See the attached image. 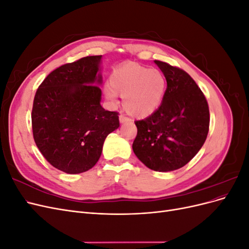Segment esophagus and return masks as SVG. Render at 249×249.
<instances>
[{"instance_id": "34e87169", "label": "esophagus", "mask_w": 249, "mask_h": 249, "mask_svg": "<svg viewBox=\"0 0 249 249\" xmlns=\"http://www.w3.org/2000/svg\"><path fill=\"white\" fill-rule=\"evenodd\" d=\"M119 122H120V124H127V123H131V119L122 114V115H119Z\"/></svg>"}]
</instances>
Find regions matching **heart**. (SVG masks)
Returning <instances> with one entry per match:
<instances>
[{
  "instance_id": "1",
  "label": "heart",
  "mask_w": 249,
  "mask_h": 249,
  "mask_svg": "<svg viewBox=\"0 0 249 249\" xmlns=\"http://www.w3.org/2000/svg\"><path fill=\"white\" fill-rule=\"evenodd\" d=\"M111 87L105 89L113 103L117 93L124 95V108L133 117H147L159 108L166 90V79L161 71L127 63L112 72Z\"/></svg>"
}]
</instances>
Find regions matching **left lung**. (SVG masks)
Segmentation results:
<instances>
[{
	"label": "left lung",
	"instance_id": "left-lung-1",
	"mask_svg": "<svg viewBox=\"0 0 249 249\" xmlns=\"http://www.w3.org/2000/svg\"><path fill=\"white\" fill-rule=\"evenodd\" d=\"M167 88L160 107L145 119L135 122L137 136L133 152L149 169L177 170L189 162L205 143L210 112L205 95L183 70L155 60Z\"/></svg>",
	"mask_w": 249,
	"mask_h": 249
}]
</instances>
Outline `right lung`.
I'll use <instances>...</instances> for the list:
<instances>
[{
  "label": "right lung",
  "instance_id": "obj_1",
  "mask_svg": "<svg viewBox=\"0 0 249 249\" xmlns=\"http://www.w3.org/2000/svg\"><path fill=\"white\" fill-rule=\"evenodd\" d=\"M102 56H88L53 71L34 97L33 137L42 156L70 175L91 169L110 133L118 129L117 112L101 106Z\"/></svg>",
  "mask_w": 249,
  "mask_h": 249
}]
</instances>
